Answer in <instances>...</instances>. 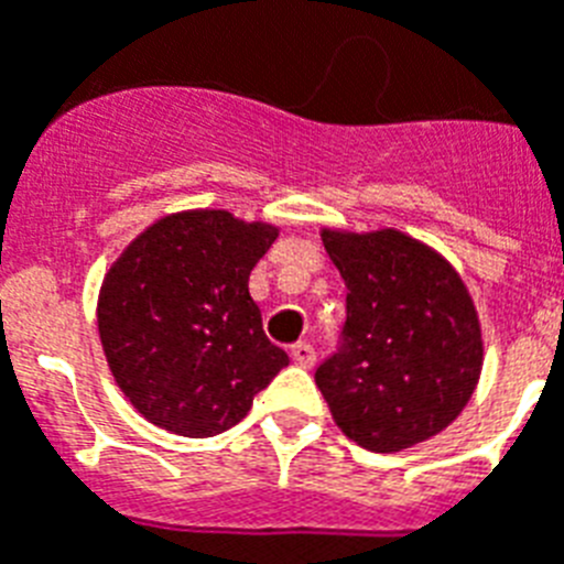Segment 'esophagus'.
Returning a JSON list of instances; mask_svg holds the SVG:
<instances>
[{
	"mask_svg": "<svg viewBox=\"0 0 564 564\" xmlns=\"http://www.w3.org/2000/svg\"><path fill=\"white\" fill-rule=\"evenodd\" d=\"M291 360L296 362V366H302V369H311L316 360V351L311 343H296V346H291Z\"/></svg>",
	"mask_w": 564,
	"mask_h": 564,
	"instance_id": "obj_1",
	"label": "esophagus"
}]
</instances>
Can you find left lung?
<instances>
[{
    "mask_svg": "<svg viewBox=\"0 0 564 564\" xmlns=\"http://www.w3.org/2000/svg\"><path fill=\"white\" fill-rule=\"evenodd\" d=\"M346 282V348L316 369L339 432L371 453L435 438L484 366L476 302L444 256L409 232L319 230Z\"/></svg>",
    "mask_w": 564,
    "mask_h": 564,
    "instance_id": "8db88e82",
    "label": "left lung"
}]
</instances>
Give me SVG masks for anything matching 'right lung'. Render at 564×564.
I'll use <instances>...</instances> for the list:
<instances>
[{
  "instance_id": "add662e5",
  "label": "right lung",
  "mask_w": 564,
  "mask_h": 564,
  "mask_svg": "<svg viewBox=\"0 0 564 564\" xmlns=\"http://www.w3.org/2000/svg\"><path fill=\"white\" fill-rule=\"evenodd\" d=\"M276 236V225L230 209H181L111 262L97 293V334L115 383L149 423L213 438L285 369L248 288Z\"/></svg>"
}]
</instances>
